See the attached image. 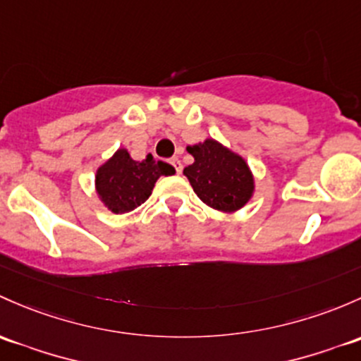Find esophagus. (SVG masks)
<instances>
[{"label":"esophagus","mask_w":361,"mask_h":361,"mask_svg":"<svg viewBox=\"0 0 361 361\" xmlns=\"http://www.w3.org/2000/svg\"><path fill=\"white\" fill-rule=\"evenodd\" d=\"M169 164L173 166L174 168V171H176V173H181V162H180V159H176V157H173L169 161Z\"/></svg>","instance_id":"esophagus-1"}]
</instances>
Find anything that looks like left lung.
Returning <instances> with one entry per match:
<instances>
[{
	"mask_svg": "<svg viewBox=\"0 0 361 361\" xmlns=\"http://www.w3.org/2000/svg\"><path fill=\"white\" fill-rule=\"evenodd\" d=\"M195 162L183 169L193 192L202 202L218 211L240 209L254 190L252 174L240 155L214 140L188 147Z\"/></svg>",
	"mask_w": 361,
	"mask_h": 361,
	"instance_id": "8db88e82",
	"label": "left lung"
}]
</instances>
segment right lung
<instances>
[{
  "label": "right lung",
  "instance_id": "1",
  "mask_svg": "<svg viewBox=\"0 0 361 361\" xmlns=\"http://www.w3.org/2000/svg\"><path fill=\"white\" fill-rule=\"evenodd\" d=\"M173 173L169 164L157 162L150 154L133 161L128 150L121 149L97 171V192L111 211L130 212L149 199L159 176Z\"/></svg>",
  "mask_w": 361,
  "mask_h": 361
}]
</instances>
